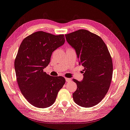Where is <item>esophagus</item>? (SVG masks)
Listing matches in <instances>:
<instances>
[{"label":"esophagus","instance_id":"esophagus-1","mask_svg":"<svg viewBox=\"0 0 130 130\" xmlns=\"http://www.w3.org/2000/svg\"><path fill=\"white\" fill-rule=\"evenodd\" d=\"M65 80H66V81L67 82H70L71 81V79L69 78H65Z\"/></svg>","mask_w":130,"mask_h":130}]
</instances>
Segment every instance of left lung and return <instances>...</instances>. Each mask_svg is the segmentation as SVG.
<instances>
[{"instance_id":"left-lung-1","label":"left lung","mask_w":130,"mask_h":130,"mask_svg":"<svg viewBox=\"0 0 130 130\" xmlns=\"http://www.w3.org/2000/svg\"><path fill=\"white\" fill-rule=\"evenodd\" d=\"M65 38L85 71L81 81L73 79L77 84L73 99L81 107H91L100 103L109 90L113 70L110 55L102 39L88 30H79Z\"/></svg>"}]
</instances>
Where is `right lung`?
Here are the masks:
<instances>
[{"label": "right lung", "instance_id": "1", "mask_svg": "<svg viewBox=\"0 0 130 130\" xmlns=\"http://www.w3.org/2000/svg\"><path fill=\"white\" fill-rule=\"evenodd\" d=\"M64 35L38 31L22 42L15 60L17 81L24 98L31 105L44 108L52 106L65 83L63 76L43 72L53 52L65 43Z\"/></svg>", "mask_w": 130, "mask_h": 130}]
</instances>
